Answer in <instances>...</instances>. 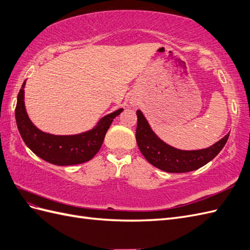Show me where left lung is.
Returning a JSON list of instances; mask_svg holds the SVG:
<instances>
[{
	"instance_id": "1",
	"label": "left lung",
	"mask_w": 250,
	"mask_h": 250,
	"mask_svg": "<svg viewBox=\"0 0 250 250\" xmlns=\"http://www.w3.org/2000/svg\"><path fill=\"white\" fill-rule=\"evenodd\" d=\"M137 117L136 140L140 150L150 164L167 173H186L204 167L216 157L229 138L227 133L220 141L205 149L181 150L158 138L140 110L137 111Z\"/></svg>"
}]
</instances>
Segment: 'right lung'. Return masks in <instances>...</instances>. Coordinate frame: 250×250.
Returning <instances> with one entry per match:
<instances>
[{
    "label": "right lung",
    "instance_id": "right-lung-1",
    "mask_svg": "<svg viewBox=\"0 0 250 250\" xmlns=\"http://www.w3.org/2000/svg\"><path fill=\"white\" fill-rule=\"evenodd\" d=\"M24 86L18 94L15 110L17 126L28 148L34 154L56 166H73L92 159L101 149L105 135L115 117L123 109L103 118L92 130L74 136H55L41 131L29 120L24 105Z\"/></svg>",
    "mask_w": 250,
    "mask_h": 250
}]
</instances>
